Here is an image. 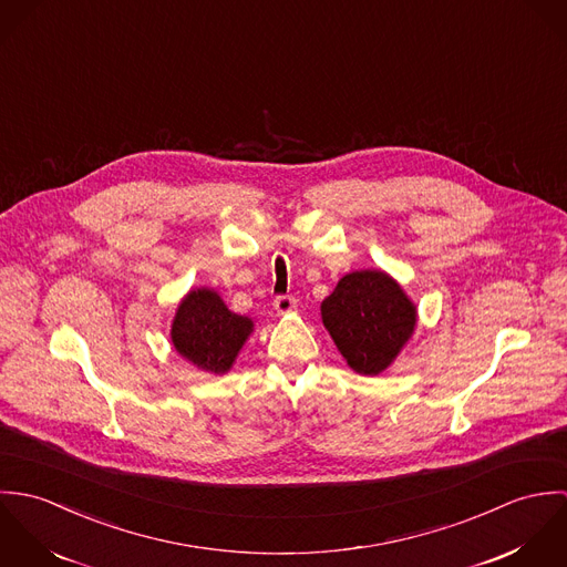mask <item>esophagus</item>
<instances>
[{
  "label": "esophagus",
  "mask_w": 567,
  "mask_h": 567,
  "mask_svg": "<svg viewBox=\"0 0 567 567\" xmlns=\"http://www.w3.org/2000/svg\"><path fill=\"white\" fill-rule=\"evenodd\" d=\"M272 306H275V310L279 315H288V312H292L297 308V299L292 295H279V297H275Z\"/></svg>",
  "instance_id": "esophagus-1"
}]
</instances>
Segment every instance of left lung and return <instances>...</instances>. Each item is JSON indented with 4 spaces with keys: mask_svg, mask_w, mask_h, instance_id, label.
<instances>
[{
    "mask_svg": "<svg viewBox=\"0 0 567 567\" xmlns=\"http://www.w3.org/2000/svg\"><path fill=\"white\" fill-rule=\"evenodd\" d=\"M321 315L347 364L362 375L382 373L416 323L404 290L382 270L344 275L324 299Z\"/></svg>",
    "mask_w": 567,
    "mask_h": 567,
    "instance_id": "left-lung-1",
    "label": "left lung"
}]
</instances>
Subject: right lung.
Returning a JSON list of instances; mask_svg holds the SVG:
<instances>
[{"label":"right lung","mask_w":567,"mask_h":567,"mask_svg":"<svg viewBox=\"0 0 567 567\" xmlns=\"http://www.w3.org/2000/svg\"><path fill=\"white\" fill-rule=\"evenodd\" d=\"M250 331V319L231 312L214 290L200 288L181 301L172 323V342L198 369L225 373Z\"/></svg>","instance_id":"1"}]
</instances>
